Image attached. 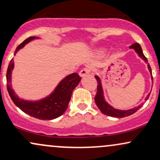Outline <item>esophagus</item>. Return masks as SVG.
<instances>
[{"label": "esophagus", "instance_id": "obj_1", "mask_svg": "<svg viewBox=\"0 0 160 160\" xmlns=\"http://www.w3.org/2000/svg\"><path fill=\"white\" fill-rule=\"evenodd\" d=\"M90 72H91V70H90L89 68H84L80 71L79 74H80V76L81 77V78H83V77H86L89 74Z\"/></svg>", "mask_w": 160, "mask_h": 160}]
</instances>
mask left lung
Masks as SVG:
<instances>
[{
	"label": "left lung",
	"instance_id": "1",
	"mask_svg": "<svg viewBox=\"0 0 160 160\" xmlns=\"http://www.w3.org/2000/svg\"><path fill=\"white\" fill-rule=\"evenodd\" d=\"M130 48L133 49L134 51L136 52V53H137L140 58L143 59L146 63L148 62V59L145 57V55H144L143 52H142V47L138 43L132 44V45L130 46ZM148 70H149L150 73H151V80H153L151 68L149 64H148ZM95 78L96 80H97V82H98L97 94H96L95 97V101L96 105L98 106V107L99 109L101 110V112L103 113V114L108 115V116L115 117V118H124V117L129 116V115L135 113L138 109H139L142 107V104H143V103H141V104L138 105V107H134V108L130 109H128V110H121V109H117L113 108L112 106L109 105V103L105 101L104 96H103V87H102L101 79H100L99 77L97 76V75H95ZM150 94H151V92H150V93L147 95V97L145 98V101H147L148 99V98H149L150 96Z\"/></svg>",
	"mask_w": 160,
	"mask_h": 160
}]
</instances>
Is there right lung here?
<instances>
[{"label": "right lung", "instance_id": "obj_1", "mask_svg": "<svg viewBox=\"0 0 160 160\" xmlns=\"http://www.w3.org/2000/svg\"><path fill=\"white\" fill-rule=\"evenodd\" d=\"M33 39H36L34 36L25 39L17 47L15 55L25 45ZM12 60L10 61L7 68V90L13 103L26 114L40 120H53L61 116L68 108L73 90L78 85L81 78L77 73H73L62 79L54 91L45 98L36 101H25L18 98L12 88V72L14 68V62Z\"/></svg>", "mask_w": 160, "mask_h": 160}]
</instances>
